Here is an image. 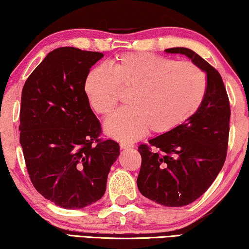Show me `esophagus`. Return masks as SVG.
<instances>
[{"instance_id": "1", "label": "esophagus", "mask_w": 249, "mask_h": 249, "mask_svg": "<svg viewBox=\"0 0 249 249\" xmlns=\"http://www.w3.org/2000/svg\"><path fill=\"white\" fill-rule=\"evenodd\" d=\"M120 147H121V149H129V148H133V147H135V144L130 143V142H127V141H121V142H120Z\"/></svg>"}]
</instances>
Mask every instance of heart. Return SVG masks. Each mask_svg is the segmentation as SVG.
Returning a JSON list of instances; mask_svg holds the SVG:
<instances>
[{"instance_id":"heart-1","label":"heart","mask_w":249,"mask_h":249,"mask_svg":"<svg viewBox=\"0 0 249 249\" xmlns=\"http://www.w3.org/2000/svg\"><path fill=\"white\" fill-rule=\"evenodd\" d=\"M207 80L201 69L152 53H124L107 68L87 75L85 92L95 112L109 117L128 93L130 108L106 122V131L118 140L132 141L150 129L164 135L188 121L205 99Z\"/></svg>"}]
</instances>
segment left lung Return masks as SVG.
Listing matches in <instances>:
<instances>
[{"label":"left lung","instance_id":"8db88e82","mask_svg":"<svg viewBox=\"0 0 249 249\" xmlns=\"http://www.w3.org/2000/svg\"><path fill=\"white\" fill-rule=\"evenodd\" d=\"M180 53L205 71L207 89L198 111L171 132L141 143L137 185L148 199L167 207H182L198 199L215 180L227 156L231 106L223 79L215 68L186 48Z\"/></svg>","mask_w":249,"mask_h":249}]
</instances>
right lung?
Returning a JSON list of instances; mask_svg holds the SVG:
<instances>
[{"label": "right lung", "instance_id": "add662e5", "mask_svg": "<svg viewBox=\"0 0 249 249\" xmlns=\"http://www.w3.org/2000/svg\"><path fill=\"white\" fill-rule=\"evenodd\" d=\"M101 52L53 50L24 83L20 143L34 188L66 209H80L105 195L119 144L102 138L85 81Z\"/></svg>", "mask_w": 249, "mask_h": 249}]
</instances>
